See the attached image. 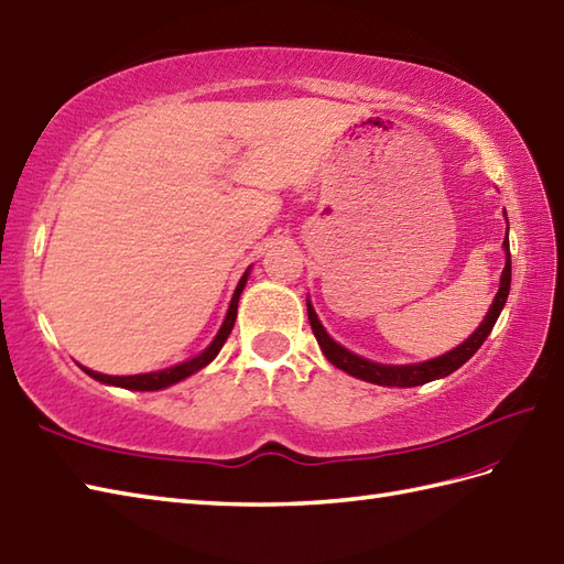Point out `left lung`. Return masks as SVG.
<instances>
[{
	"label": "left lung",
	"instance_id": "left-lung-1",
	"mask_svg": "<svg viewBox=\"0 0 564 564\" xmlns=\"http://www.w3.org/2000/svg\"><path fill=\"white\" fill-rule=\"evenodd\" d=\"M505 250H507V265L502 270V282H499V292L495 296V302L487 311L485 321L480 323V328L475 330L466 343L458 345L452 352H446L436 359L430 361H422V365H410V367H383V365H373L369 359H361L357 355L349 352V349L337 345L333 337L323 330V325L318 323L314 308L308 306V323H311V330H314L316 340L323 349L325 359L335 365L337 369H343L347 373H352V377L361 379V381H369V383H379V386H400V388H410V386H422L427 381L434 379H442L448 377V373L456 371L458 367L466 365V361L478 352L480 345L487 340V335L492 333L495 323L502 314V308L507 304V296H509V284H511V253H509V241H505Z\"/></svg>",
	"mask_w": 564,
	"mask_h": 564
}]
</instances>
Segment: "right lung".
<instances>
[{
    "label": "right lung",
    "mask_w": 564,
    "mask_h": 564,
    "mask_svg": "<svg viewBox=\"0 0 564 564\" xmlns=\"http://www.w3.org/2000/svg\"><path fill=\"white\" fill-rule=\"evenodd\" d=\"M246 278H248V272L241 278L239 286H236L234 299H231V306H229V314H227V318H224V325L219 328L217 337H215V340H212V345L205 349L203 355L187 359V361H183V365H178V367H171V369L156 371V373H140V377H106V373H98V371L84 369V367L82 369L89 373V377H94L96 381L110 383V386H120V388H130V391H159V388H166L171 383L183 381L185 377H191V373L207 367L209 361L219 355L221 345L227 343V337H229V333L234 328V321H236V308H239V296H241L243 286H246Z\"/></svg>",
    "instance_id": "right-lung-1"
}]
</instances>
